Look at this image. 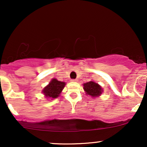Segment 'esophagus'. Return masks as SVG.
Instances as JSON below:
<instances>
[{
    "mask_svg": "<svg viewBox=\"0 0 147 147\" xmlns=\"http://www.w3.org/2000/svg\"><path fill=\"white\" fill-rule=\"evenodd\" d=\"M71 82H77V79H72Z\"/></svg>",
    "mask_w": 147,
    "mask_h": 147,
    "instance_id": "34e87169",
    "label": "esophagus"
}]
</instances>
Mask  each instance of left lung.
Segmentation results:
<instances>
[{
  "label": "left lung",
  "mask_w": 147,
  "mask_h": 147,
  "mask_svg": "<svg viewBox=\"0 0 147 147\" xmlns=\"http://www.w3.org/2000/svg\"><path fill=\"white\" fill-rule=\"evenodd\" d=\"M83 88L87 95L90 96L92 98L99 97L102 94L103 88L99 84L93 81L87 82L83 84Z\"/></svg>",
  "instance_id": "left-lung-1"
}]
</instances>
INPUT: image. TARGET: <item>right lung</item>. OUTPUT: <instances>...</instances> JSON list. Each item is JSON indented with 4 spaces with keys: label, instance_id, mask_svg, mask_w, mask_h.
Segmentation results:
<instances>
[{
    "label": "right lung",
    "instance_id": "right-lung-1",
    "mask_svg": "<svg viewBox=\"0 0 147 147\" xmlns=\"http://www.w3.org/2000/svg\"><path fill=\"white\" fill-rule=\"evenodd\" d=\"M65 82H60L57 79L53 78L46 86L42 90V93L47 99H54L59 97L61 92L65 86Z\"/></svg>",
    "mask_w": 147,
    "mask_h": 147
}]
</instances>
